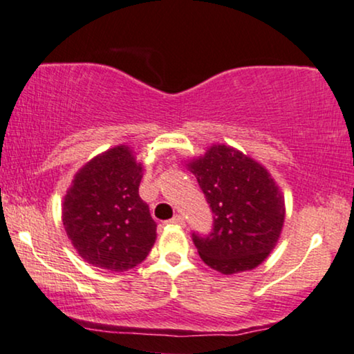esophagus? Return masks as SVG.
Instances as JSON below:
<instances>
[{
    "instance_id": "1",
    "label": "esophagus",
    "mask_w": 354,
    "mask_h": 354,
    "mask_svg": "<svg viewBox=\"0 0 354 354\" xmlns=\"http://www.w3.org/2000/svg\"><path fill=\"white\" fill-rule=\"evenodd\" d=\"M165 223L171 225V226H183V225H185V218H183L181 215H174L171 220H167Z\"/></svg>"
}]
</instances>
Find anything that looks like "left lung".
<instances>
[{"label":"left lung","instance_id":"obj_1","mask_svg":"<svg viewBox=\"0 0 354 354\" xmlns=\"http://www.w3.org/2000/svg\"><path fill=\"white\" fill-rule=\"evenodd\" d=\"M212 210V230L192 233L197 252L214 270H251L266 259L285 220L279 187L261 165L226 145H214L189 165Z\"/></svg>","mask_w":354,"mask_h":354}]
</instances>
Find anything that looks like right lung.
Segmentation results:
<instances>
[{
	"label": "right lung",
	"mask_w": 354,
	"mask_h": 354,
	"mask_svg": "<svg viewBox=\"0 0 354 354\" xmlns=\"http://www.w3.org/2000/svg\"><path fill=\"white\" fill-rule=\"evenodd\" d=\"M142 167L124 145L110 149L75 174L64 197L63 225L84 261L113 272L149 256L157 223L140 199Z\"/></svg>",
	"instance_id": "obj_1"
}]
</instances>
